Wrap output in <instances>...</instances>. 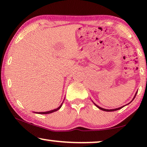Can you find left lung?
<instances>
[{"instance_id": "8db88e82", "label": "left lung", "mask_w": 147, "mask_h": 147, "mask_svg": "<svg viewBox=\"0 0 147 147\" xmlns=\"http://www.w3.org/2000/svg\"><path fill=\"white\" fill-rule=\"evenodd\" d=\"M136 93H137V92H136ZM136 94H135V96H134V98H135V96H136ZM133 98V99H134ZM93 103L95 104V106H96V107L97 108H99V109H100V110H103V111H106V112H112V111H116V110H119V109H120V108H122V107H124V106H122V107H120V108H114V109H110V110H109V109H104V108H101V107H100V106H98V105H96V104L94 103V102H93ZM126 105H127V104H126Z\"/></svg>"}]
</instances>
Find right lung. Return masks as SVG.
Returning a JSON list of instances; mask_svg holds the SVG:
<instances>
[{
    "mask_svg": "<svg viewBox=\"0 0 147 147\" xmlns=\"http://www.w3.org/2000/svg\"><path fill=\"white\" fill-rule=\"evenodd\" d=\"M63 102H62L61 103V105H60L59 107L58 108H55V109H54V110H49V111H47V112H35V113H36V114H51V113H53V112H55V111H57L59 109H60V108H61V106H62V104H63Z\"/></svg>",
    "mask_w": 147,
    "mask_h": 147,
    "instance_id": "1",
    "label": "right lung"
}]
</instances>
